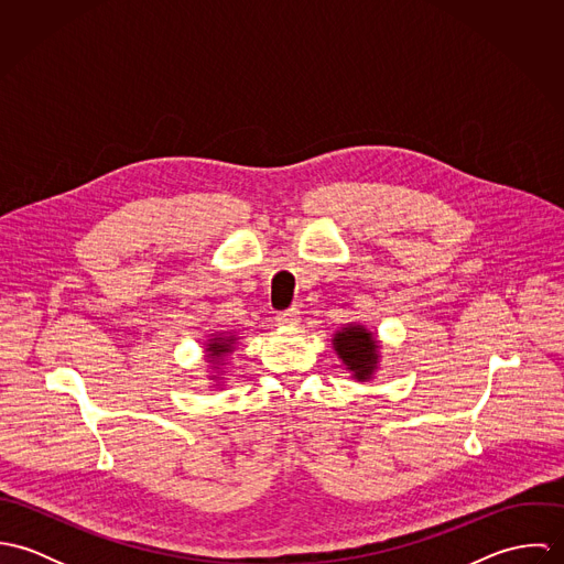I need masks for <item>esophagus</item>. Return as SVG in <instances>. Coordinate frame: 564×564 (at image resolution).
<instances>
[{"label": "esophagus", "instance_id": "esophagus-1", "mask_svg": "<svg viewBox=\"0 0 564 564\" xmlns=\"http://www.w3.org/2000/svg\"><path fill=\"white\" fill-rule=\"evenodd\" d=\"M275 322L280 323V325H297V322H300V311L297 308H289L284 313H278Z\"/></svg>", "mask_w": 564, "mask_h": 564}]
</instances>
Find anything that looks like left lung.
I'll list each match as a JSON object with an SVG mask.
<instances>
[{
  "label": "left lung",
  "mask_w": 564,
  "mask_h": 564,
  "mask_svg": "<svg viewBox=\"0 0 564 564\" xmlns=\"http://www.w3.org/2000/svg\"><path fill=\"white\" fill-rule=\"evenodd\" d=\"M334 349L354 376L365 382L378 367V343L362 325H347L334 336Z\"/></svg>",
  "instance_id": "1"
}]
</instances>
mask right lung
Masks as SVG:
<instances>
[{"instance_id": "1", "label": "right lung", "mask_w": 564, "mask_h": 564, "mask_svg": "<svg viewBox=\"0 0 564 564\" xmlns=\"http://www.w3.org/2000/svg\"><path fill=\"white\" fill-rule=\"evenodd\" d=\"M232 347H235V336H219V338H213V340L208 343V351H210L208 356H210V358H221V356L230 354Z\"/></svg>"}]
</instances>
